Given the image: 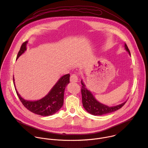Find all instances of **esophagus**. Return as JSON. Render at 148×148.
I'll list each match as a JSON object with an SVG mask.
<instances>
[{
	"mask_svg": "<svg viewBox=\"0 0 148 148\" xmlns=\"http://www.w3.org/2000/svg\"><path fill=\"white\" fill-rule=\"evenodd\" d=\"M70 82L71 83H77L78 82V78L77 75L72 74L70 77Z\"/></svg>",
	"mask_w": 148,
	"mask_h": 148,
	"instance_id": "34e87169",
	"label": "esophagus"
}]
</instances>
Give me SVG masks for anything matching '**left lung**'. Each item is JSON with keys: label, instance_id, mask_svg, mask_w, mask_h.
I'll return each instance as SVG.
<instances>
[{"label": "left lung", "instance_id": "obj_1", "mask_svg": "<svg viewBox=\"0 0 148 148\" xmlns=\"http://www.w3.org/2000/svg\"><path fill=\"white\" fill-rule=\"evenodd\" d=\"M125 48L130 56V51L126 44H125ZM81 83L82 84V95L83 105L85 110L91 114H92L94 116H101L103 114L114 112L123 107L126 102V101L122 104L112 107H109L107 105L103 104L98 101L95 99V97L92 95V92L86 88V85L84 84L83 80L81 81Z\"/></svg>", "mask_w": 148, "mask_h": 148}]
</instances>
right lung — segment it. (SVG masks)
<instances>
[{
  "instance_id": "1",
  "label": "right lung",
  "mask_w": 148,
  "mask_h": 148,
  "mask_svg": "<svg viewBox=\"0 0 148 148\" xmlns=\"http://www.w3.org/2000/svg\"><path fill=\"white\" fill-rule=\"evenodd\" d=\"M27 43L28 41H26L21 45L16 60L26 51ZM13 79L17 95L26 108L35 114L48 116L55 114L62 107L64 91L66 85L70 83V74L62 76L44 97L35 101L27 100L22 97L16 88L14 77Z\"/></svg>"
}]
</instances>
